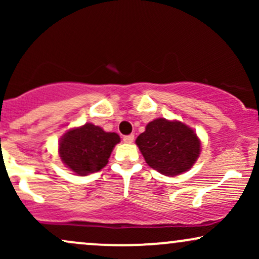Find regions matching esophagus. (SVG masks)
Masks as SVG:
<instances>
[{
  "label": "esophagus",
  "mask_w": 259,
  "mask_h": 259,
  "mask_svg": "<svg viewBox=\"0 0 259 259\" xmlns=\"http://www.w3.org/2000/svg\"><path fill=\"white\" fill-rule=\"evenodd\" d=\"M123 141L125 142V144H133V142H134V135H133V134H130V135H125V136H124Z\"/></svg>",
  "instance_id": "esophagus-1"
}]
</instances>
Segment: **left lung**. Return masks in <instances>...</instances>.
Masks as SVG:
<instances>
[{"label": "left lung", "mask_w": 259, "mask_h": 259, "mask_svg": "<svg viewBox=\"0 0 259 259\" xmlns=\"http://www.w3.org/2000/svg\"><path fill=\"white\" fill-rule=\"evenodd\" d=\"M136 145L147 164L167 177L189 170L201 151L200 140L191 127L164 118L150 121L136 139Z\"/></svg>", "instance_id": "obj_1"}]
</instances>
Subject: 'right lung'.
I'll return each instance as SVG.
<instances>
[{
  "label": "right lung",
  "instance_id": "obj_1",
  "mask_svg": "<svg viewBox=\"0 0 259 259\" xmlns=\"http://www.w3.org/2000/svg\"><path fill=\"white\" fill-rule=\"evenodd\" d=\"M119 141L118 134L106 133L102 127L86 123L64 134L59 141V156L68 168L82 177L105 167Z\"/></svg>",
  "mask_w": 259,
  "mask_h": 259
}]
</instances>
